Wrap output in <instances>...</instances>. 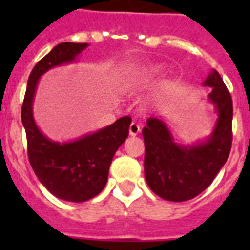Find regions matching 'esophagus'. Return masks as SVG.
Segmentation results:
<instances>
[{
  "label": "esophagus",
  "mask_w": 250,
  "mask_h": 250,
  "mask_svg": "<svg viewBox=\"0 0 250 250\" xmlns=\"http://www.w3.org/2000/svg\"><path fill=\"white\" fill-rule=\"evenodd\" d=\"M139 133H140V125H137V123H135V122H132V123L129 125V135H131V136H136Z\"/></svg>",
  "instance_id": "34e87169"
}]
</instances>
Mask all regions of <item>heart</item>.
<instances>
[{
  "label": "heart",
  "instance_id": "obj_1",
  "mask_svg": "<svg viewBox=\"0 0 250 250\" xmlns=\"http://www.w3.org/2000/svg\"><path fill=\"white\" fill-rule=\"evenodd\" d=\"M158 72H160V68L158 67L141 68V70L133 71L125 79V86L127 89H139L141 86L150 83L156 78V75H158Z\"/></svg>",
  "mask_w": 250,
  "mask_h": 250
}]
</instances>
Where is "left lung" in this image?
Here are the masks:
<instances>
[{"instance_id":"left-lung-1","label":"left lung","mask_w":250,"mask_h":250,"mask_svg":"<svg viewBox=\"0 0 250 250\" xmlns=\"http://www.w3.org/2000/svg\"><path fill=\"white\" fill-rule=\"evenodd\" d=\"M217 122L208 140L192 145L176 143L162 118H149L143 128L144 172L149 188L164 200L188 201L211 184L229 156L232 144V100L221 75L211 70L204 82Z\"/></svg>"}]
</instances>
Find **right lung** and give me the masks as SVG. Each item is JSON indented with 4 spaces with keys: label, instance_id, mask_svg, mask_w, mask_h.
Instances as JSON below:
<instances>
[{
    "label": "right lung",
    "instance_id": "obj_1",
    "mask_svg": "<svg viewBox=\"0 0 250 250\" xmlns=\"http://www.w3.org/2000/svg\"><path fill=\"white\" fill-rule=\"evenodd\" d=\"M86 46L80 42H61L39 61L28 78L21 106L29 164L53 196L70 202L88 201L105 188L110 164L128 136L131 125V118L122 117L97 132L67 143L50 140L37 127L32 105L39 79L50 68L74 62Z\"/></svg>",
    "mask_w": 250,
    "mask_h": 250
}]
</instances>
